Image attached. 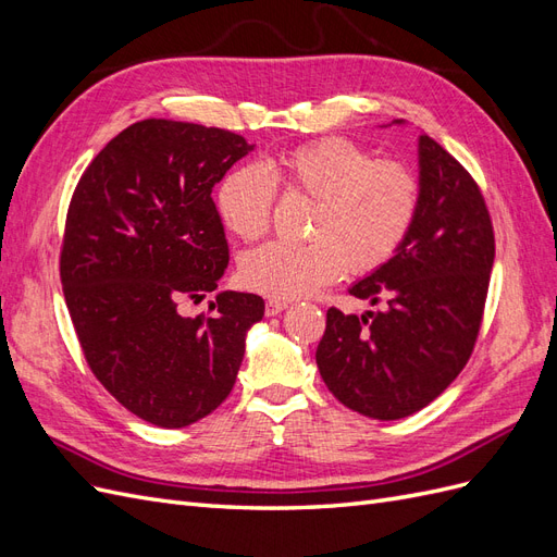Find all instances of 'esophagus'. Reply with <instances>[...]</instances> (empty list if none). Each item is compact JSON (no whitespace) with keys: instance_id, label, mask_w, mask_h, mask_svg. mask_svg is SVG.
Instances as JSON below:
<instances>
[{"instance_id":"obj_1","label":"esophagus","mask_w":557,"mask_h":557,"mask_svg":"<svg viewBox=\"0 0 557 557\" xmlns=\"http://www.w3.org/2000/svg\"><path fill=\"white\" fill-rule=\"evenodd\" d=\"M283 309H288V301H283V299H267V305H264V313H267V315H276V313H281Z\"/></svg>"}]
</instances>
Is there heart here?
I'll use <instances>...</instances> for the list:
<instances>
[{"label": "heart", "instance_id": "1", "mask_svg": "<svg viewBox=\"0 0 557 557\" xmlns=\"http://www.w3.org/2000/svg\"><path fill=\"white\" fill-rule=\"evenodd\" d=\"M276 188L290 199H309L305 244L272 242L242 262L248 288L274 299L305 297L339 278L376 272L411 234L423 181L411 164L374 158L346 137H327L258 164H239L215 190L225 227L244 242L269 232Z\"/></svg>", "mask_w": 557, "mask_h": 557}]
</instances>
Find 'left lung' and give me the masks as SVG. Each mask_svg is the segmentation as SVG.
<instances>
[{"mask_svg": "<svg viewBox=\"0 0 557 557\" xmlns=\"http://www.w3.org/2000/svg\"><path fill=\"white\" fill-rule=\"evenodd\" d=\"M423 205L404 246L350 295L387 305L346 315L327 309L315 362L344 407L376 420L420 411L455 381L483 323L495 230L465 166L420 134Z\"/></svg>", "mask_w": 557, "mask_h": 557, "instance_id": "obj_1", "label": "left lung"}]
</instances>
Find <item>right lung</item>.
Instances as JSON below:
<instances>
[{"mask_svg": "<svg viewBox=\"0 0 557 557\" xmlns=\"http://www.w3.org/2000/svg\"><path fill=\"white\" fill-rule=\"evenodd\" d=\"M250 148L230 129L148 117L99 150L72 195L60 250L66 309L95 379L150 425L185 428L221 407L246 332L264 315L262 297L232 290L207 315L178 311L225 274L211 193Z\"/></svg>", "mask_w": 557, "mask_h": 557, "instance_id": "right-lung-1", "label": "right lung"}]
</instances>
